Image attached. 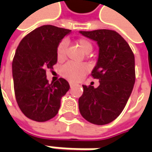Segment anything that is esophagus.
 Instances as JSON below:
<instances>
[{
  "instance_id": "1",
  "label": "esophagus",
  "mask_w": 152,
  "mask_h": 152,
  "mask_svg": "<svg viewBox=\"0 0 152 152\" xmlns=\"http://www.w3.org/2000/svg\"><path fill=\"white\" fill-rule=\"evenodd\" d=\"M69 85H70V87H72L73 85H74V84H73V82H69Z\"/></svg>"
}]
</instances>
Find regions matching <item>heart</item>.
<instances>
[{
    "instance_id": "obj_1",
    "label": "heart",
    "mask_w": 152,
    "mask_h": 152,
    "mask_svg": "<svg viewBox=\"0 0 152 152\" xmlns=\"http://www.w3.org/2000/svg\"><path fill=\"white\" fill-rule=\"evenodd\" d=\"M77 44L80 49L85 53H90L93 49V45L89 39L85 38H80L77 40ZM67 43L65 40H61L56 46V55L58 61H62L66 59L67 56ZM88 72V67L85 64H76L73 62L66 63L62 66L61 69V75L66 79L77 81L80 79L85 73Z\"/></svg>"
}]
</instances>
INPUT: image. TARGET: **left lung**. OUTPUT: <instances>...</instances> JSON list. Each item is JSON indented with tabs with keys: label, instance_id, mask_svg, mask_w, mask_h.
<instances>
[{
	"label": "left lung",
	"instance_id": "left-lung-1",
	"mask_svg": "<svg viewBox=\"0 0 152 152\" xmlns=\"http://www.w3.org/2000/svg\"><path fill=\"white\" fill-rule=\"evenodd\" d=\"M96 40L99 57L91 72L100 85H83L79 99V112L91 124L104 125L115 120L125 107L135 82L134 56L130 46L118 33L110 29L80 31Z\"/></svg>",
	"mask_w": 152,
	"mask_h": 152
}]
</instances>
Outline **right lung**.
I'll list each match as a JSON object with an SVG mask.
<instances>
[{"label": "right lung", "mask_w": 152, "mask_h": 152, "mask_svg": "<svg viewBox=\"0 0 152 152\" xmlns=\"http://www.w3.org/2000/svg\"><path fill=\"white\" fill-rule=\"evenodd\" d=\"M71 30L43 25L21 40L12 60V77L16 101L22 113L29 119L45 122L58 113L61 98L70 86L60 78L49 84L46 69L57 61L56 50L61 39Z\"/></svg>", "instance_id": "obj_1"}]
</instances>
